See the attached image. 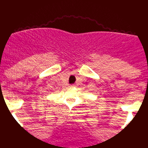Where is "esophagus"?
Here are the masks:
<instances>
[{"mask_svg": "<svg viewBox=\"0 0 148 148\" xmlns=\"http://www.w3.org/2000/svg\"><path fill=\"white\" fill-rule=\"evenodd\" d=\"M74 86H75L74 85H70V87H74Z\"/></svg>", "mask_w": 148, "mask_h": 148, "instance_id": "obj_1", "label": "esophagus"}]
</instances>
